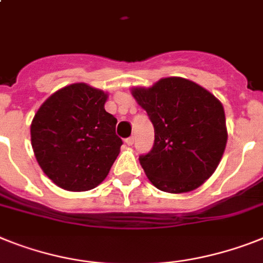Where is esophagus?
<instances>
[{
  "instance_id": "esophagus-1",
  "label": "esophagus",
  "mask_w": 263,
  "mask_h": 263,
  "mask_svg": "<svg viewBox=\"0 0 263 263\" xmlns=\"http://www.w3.org/2000/svg\"><path fill=\"white\" fill-rule=\"evenodd\" d=\"M125 142H126L127 146H133L134 137H129V138H126V140H125Z\"/></svg>"
}]
</instances>
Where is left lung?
Listing matches in <instances>:
<instances>
[{"instance_id":"obj_1","label":"left lung","mask_w":263,"mask_h":263,"mask_svg":"<svg viewBox=\"0 0 263 263\" xmlns=\"http://www.w3.org/2000/svg\"><path fill=\"white\" fill-rule=\"evenodd\" d=\"M132 95L155 126V145L140 164L156 188L185 194L216 171L227 144L222 102L192 80L162 78Z\"/></svg>"}]
</instances>
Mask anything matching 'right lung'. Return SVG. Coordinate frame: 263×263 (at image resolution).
Listing matches in <instances>:
<instances>
[{"label": "right lung", "mask_w": 263, "mask_h": 263, "mask_svg": "<svg viewBox=\"0 0 263 263\" xmlns=\"http://www.w3.org/2000/svg\"><path fill=\"white\" fill-rule=\"evenodd\" d=\"M108 94L72 83L45 99L30 125L34 157L58 186L83 192L107 177L121 152L117 118L105 110Z\"/></svg>", "instance_id": "add662e5"}]
</instances>
